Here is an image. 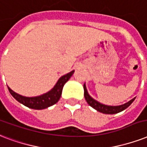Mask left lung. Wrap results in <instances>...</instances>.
Instances as JSON below:
<instances>
[{
	"instance_id": "8db88e82",
	"label": "left lung",
	"mask_w": 147,
	"mask_h": 147,
	"mask_svg": "<svg viewBox=\"0 0 147 147\" xmlns=\"http://www.w3.org/2000/svg\"><path fill=\"white\" fill-rule=\"evenodd\" d=\"M84 96H85V100L87 102V103L96 110H97L99 112L103 113H105V114H115V113H117L121 112L123 110H124L125 109H127L134 102L135 98H136V97H134L129 101H128L127 103L122 104V105L108 106L100 103V102L94 100L93 97L90 96V94H88L87 90H86V86L85 84H84Z\"/></svg>"
}]
</instances>
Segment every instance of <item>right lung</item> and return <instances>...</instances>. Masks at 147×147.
I'll list each match as a JSON object with an SVG mask.
<instances>
[{
    "label": "right lung",
    "instance_id": "right-lung-1",
    "mask_svg": "<svg viewBox=\"0 0 147 147\" xmlns=\"http://www.w3.org/2000/svg\"><path fill=\"white\" fill-rule=\"evenodd\" d=\"M74 73V70H72L71 72L62 76L61 78H59L57 82L51 90L40 96H31V97L24 96L13 91L9 86H7V88L13 98L17 100L19 103H22L23 105L34 110H43L57 103L58 100L61 98L64 84L69 80Z\"/></svg>",
    "mask_w": 147,
    "mask_h": 147
}]
</instances>
